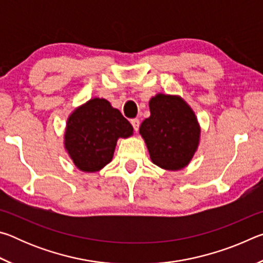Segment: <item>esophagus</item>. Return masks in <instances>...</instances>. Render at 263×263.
Listing matches in <instances>:
<instances>
[{
  "instance_id": "1",
  "label": "esophagus",
  "mask_w": 263,
  "mask_h": 263,
  "mask_svg": "<svg viewBox=\"0 0 263 263\" xmlns=\"http://www.w3.org/2000/svg\"><path fill=\"white\" fill-rule=\"evenodd\" d=\"M131 124H132V126H133V128H135L136 132H137L138 130H139V125H140L139 119H137V118L131 119Z\"/></svg>"
}]
</instances>
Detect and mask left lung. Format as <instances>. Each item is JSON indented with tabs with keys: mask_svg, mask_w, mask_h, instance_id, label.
<instances>
[{
	"mask_svg": "<svg viewBox=\"0 0 263 263\" xmlns=\"http://www.w3.org/2000/svg\"><path fill=\"white\" fill-rule=\"evenodd\" d=\"M149 111L139 133L152 162L166 171L185 168L201 139V126L194 110L181 96L157 94L149 100Z\"/></svg>",
	"mask_w": 263,
	"mask_h": 263,
	"instance_id": "obj_1",
	"label": "left lung"
}]
</instances>
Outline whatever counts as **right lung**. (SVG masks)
Returning a JSON list of instances; mask_svg holds the SVG:
<instances>
[{
    "label": "right lung",
    "instance_id": "1",
    "mask_svg": "<svg viewBox=\"0 0 263 263\" xmlns=\"http://www.w3.org/2000/svg\"><path fill=\"white\" fill-rule=\"evenodd\" d=\"M132 135L133 127L121 111L105 99L95 97L69 115L64 145L75 167L95 173L111 162L119 138Z\"/></svg>",
    "mask_w": 263,
    "mask_h": 263
}]
</instances>
